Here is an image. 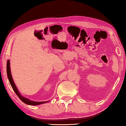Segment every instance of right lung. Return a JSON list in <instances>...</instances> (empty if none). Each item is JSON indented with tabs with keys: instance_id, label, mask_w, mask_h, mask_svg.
Returning <instances> with one entry per match:
<instances>
[{
	"instance_id": "obj_1",
	"label": "right lung",
	"mask_w": 126,
	"mask_h": 126,
	"mask_svg": "<svg viewBox=\"0 0 126 126\" xmlns=\"http://www.w3.org/2000/svg\"><path fill=\"white\" fill-rule=\"evenodd\" d=\"M7 77L9 79V81L10 82V84L11 86H12V88L13 89L14 91L15 92V93L16 94L17 96H18V98L20 99L21 101H23L24 103H25V104L30 105H39L42 104V103H45L48 102L49 101H43V102H35L31 100H30L29 99L25 98L23 95L20 93L19 91L17 89L16 85L15 83H14L13 79L12 74H11V70H10V60H8L7 62Z\"/></svg>"
}]
</instances>
